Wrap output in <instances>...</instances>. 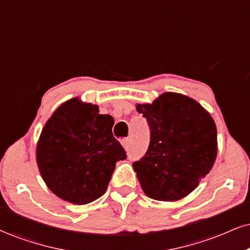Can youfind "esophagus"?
Listing matches in <instances>:
<instances>
[{
	"mask_svg": "<svg viewBox=\"0 0 250 250\" xmlns=\"http://www.w3.org/2000/svg\"><path fill=\"white\" fill-rule=\"evenodd\" d=\"M122 145L124 148H128V145H130V139L128 138H125V139L122 140Z\"/></svg>",
	"mask_w": 250,
	"mask_h": 250,
	"instance_id": "esophagus-1",
	"label": "esophagus"
}]
</instances>
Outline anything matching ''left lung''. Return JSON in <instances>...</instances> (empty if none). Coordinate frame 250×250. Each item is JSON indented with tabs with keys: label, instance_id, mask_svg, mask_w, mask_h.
<instances>
[{
	"label": "left lung",
	"instance_id": "obj_1",
	"mask_svg": "<svg viewBox=\"0 0 250 250\" xmlns=\"http://www.w3.org/2000/svg\"><path fill=\"white\" fill-rule=\"evenodd\" d=\"M150 128L148 149L133 163L149 198L175 202L189 195L217 158V127L198 102L165 92L152 104H137Z\"/></svg>",
	"mask_w": 250,
	"mask_h": 250
}]
</instances>
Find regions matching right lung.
<instances>
[{"mask_svg":"<svg viewBox=\"0 0 250 250\" xmlns=\"http://www.w3.org/2000/svg\"><path fill=\"white\" fill-rule=\"evenodd\" d=\"M115 120L78 97L64 102L47 120L37 144L40 175L54 195L76 205L104 195L126 153L112 134Z\"/></svg>","mask_w":250,"mask_h":250,"instance_id":"1","label":"right lung"}]
</instances>
